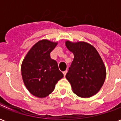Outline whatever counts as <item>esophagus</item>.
I'll return each mask as SVG.
<instances>
[{"label":"esophagus","instance_id":"34e87169","mask_svg":"<svg viewBox=\"0 0 121 121\" xmlns=\"http://www.w3.org/2000/svg\"><path fill=\"white\" fill-rule=\"evenodd\" d=\"M67 73V70H66V71H63V75H64V76H65Z\"/></svg>","mask_w":121,"mask_h":121}]
</instances>
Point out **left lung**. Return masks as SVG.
<instances>
[{
    "label": "left lung",
    "instance_id": "obj_1",
    "mask_svg": "<svg viewBox=\"0 0 121 121\" xmlns=\"http://www.w3.org/2000/svg\"><path fill=\"white\" fill-rule=\"evenodd\" d=\"M65 45L74 54L65 76L73 91L82 98L93 96L100 91L106 76V69L100 56L88 43L66 41Z\"/></svg>",
    "mask_w": 121,
    "mask_h": 121
}]
</instances>
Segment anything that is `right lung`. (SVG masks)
Instances as JSON below:
<instances>
[{
	"label": "right lung",
	"mask_w": 121,
	"mask_h": 121,
	"mask_svg": "<svg viewBox=\"0 0 121 121\" xmlns=\"http://www.w3.org/2000/svg\"><path fill=\"white\" fill-rule=\"evenodd\" d=\"M57 45L58 42L47 39L39 41L22 61L21 74L24 84L30 93L38 98L49 95L63 77L57 62L50 56Z\"/></svg>",
	"instance_id": "right-lung-1"
}]
</instances>
